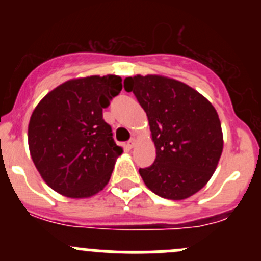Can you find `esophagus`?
I'll return each instance as SVG.
<instances>
[{"label":"esophagus","mask_w":261,"mask_h":261,"mask_svg":"<svg viewBox=\"0 0 261 261\" xmlns=\"http://www.w3.org/2000/svg\"><path fill=\"white\" fill-rule=\"evenodd\" d=\"M135 145H136V139H130V140H128V143H127V146L130 147V149H133V147Z\"/></svg>","instance_id":"34e87169"}]
</instances>
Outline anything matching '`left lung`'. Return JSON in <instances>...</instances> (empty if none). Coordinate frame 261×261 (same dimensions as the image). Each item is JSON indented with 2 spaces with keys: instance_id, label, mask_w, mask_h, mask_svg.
<instances>
[{
  "instance_id": "8db88e82",
  "label": "left lung",
  "mask_w": 261,
  "mask_h": 261,
  "mask_svg": "<svg viewBox=\"0 0 261 261\" xmlns=\"http://www.w3.org/2000/svg\"><path fill=\"white\" fill-rule=\"evenodd\" d=\"M133 92L146 112L156 158L140 168L147 188L167 199H186L211 179L222 154L223 136L217 111L192 87L162 75L128 77Z\"/></svg>"
}]
</instances>
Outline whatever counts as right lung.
<instances>
[{
  "label": "right lung",
  "mask_w": 261,
  "mask_h": 261,
  "mask_svg": "<svg viewBox=\"0 0 261 261\" xmlns=\"http://www.w3.org/2000/svg\"><path fill=\"white\" fill-rule=\"evenodd\" d=\"M118 75L68 81L49 92L29 122V149L41 178L69 198L106 187L122 147L116 145L102 110L122 89Z\"/></svg>",
  "instance_id": "obj_1"
}]
</instances>
